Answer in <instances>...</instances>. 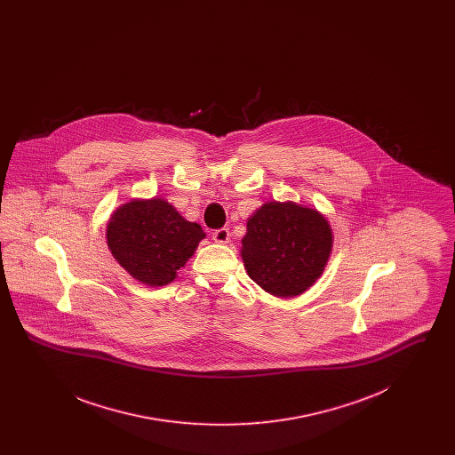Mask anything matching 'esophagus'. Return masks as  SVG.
<instances>
[{
    "instance_id": "obj_1",
    "label": "esophagus",
    "mask_w": 455,
    "mask_h": 455,
    "mask_svg": "<svg viewBox=\"0 0 455 455\" xmlns=\"http://www.w3.org/2000/svg\"><path fill=\"white\" fill-rule=\"evenodd\" d=\"M213 240L217 242V243H227L228 240H230V230L228 228H218L213 232Z\"/></svg>"
}]
</instances>
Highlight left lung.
<instances>
[{
    "instance_id": "8db88e82",
    "label": "left lung",
    "mask_w": 455,
    "mask_h": 455,
    "mask_svg": "<svg viewBox=\"0 0 455 455\" xmlns=\"http://www.w3.org/2000/svg\"><path fill=\"white\" fill-rule=\"evenodd\" d=\"M331 251L332 230L324 215L291 201H271L247 220L240 254L251 280L288 299L321 278Z\"/></svg>"
}]
</instances>
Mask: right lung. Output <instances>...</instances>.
I'll use <instances>...</instances> for the list:
<instances>
[{
	"instance_id": "right-lung-1",
	"label": "right lung",
	"mask_w": 455,
	"mask_h": 455,
	"mask_svg": "<svg viewBox=\"0 0 455 455\" xmlns=\"http://www.w3.org/2000/svg\"><path fill=\"white\" fill-rule=\"evenodd\" d=\"M108 245L131 276L148 286H164L195 254L206 237L201 225L191 223L162 197L132 199L108 220Z\"/></svg>"
}]
</instances>
